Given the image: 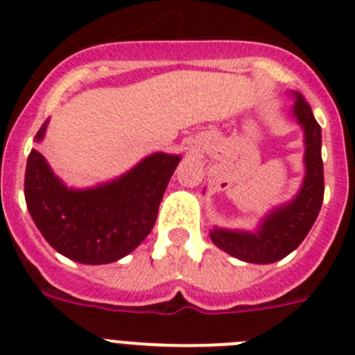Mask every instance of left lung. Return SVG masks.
<instances>
[{
  "mask_svg": "<svg viewBox=\"0 0 355 355\" xmlns=\"http://www.w3.org/2000/svg\"><path fill=\"white\" fill-rule=\"evenodd\" d=\"M293 117L304 130V175L300 192L288 205L272 209L256 233L213 227L209 238L218 249L247 263L266 265L293 252L315 224L324 202L322 128L300 94H295Z\"/></svg>",
  "mask_w": 355,
  "mask_h": 355,
  "instance_id": "1",
  "label": "left lung"
}]
</instances>
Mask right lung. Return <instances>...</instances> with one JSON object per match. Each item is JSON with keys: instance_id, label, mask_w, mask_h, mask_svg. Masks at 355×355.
<instances>
[{"instance_id": "obj_1", "label": "right lung", "mask_w": 355, "mask_h": 355, "mask_svg": "<svg viewBox=\"0 0 355 355\" xmlns=\"http://www.w3.org/2000/svg\"><path fill=\"white\" fill-rule=\"evenodd\" d=\"M48 121L35 140L44 139ZM181 156L155 153L119 180L74 190L62 183L37 149L24 174V197L31 218L56 252L83 265H106L124 258L150 233L159 202Z\"/></svg>"}]
</instances>
